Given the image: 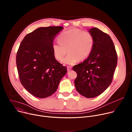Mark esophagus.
I'll return each mask as SVG.
<instances>
[{"instance_id": "obj_1", "label": "esophagus", "mask_w": 132, "mask_h": 132, "mask_svg": "<svg viewBox=\"0 0 132 132\" xmlns=\"http://www.w3.org/2000/svg\"><path fill=\"white\" fill-rule=\"evenodd\" d=\"M71 68H72V67L69 66H67V71H70V70L71 69Z\"/></svg>"}]
</instances>
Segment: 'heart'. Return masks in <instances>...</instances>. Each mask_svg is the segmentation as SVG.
I'll use <instances>...</instances> for the list:
<instances>
[{
	"label": "heart",
	"mask_w": 132,
	"mask_h": 132,
	"mask_svg": "<svg viewBox=\"0 0 132 132\" xmlns=\"http://www.w3.org/2000/svg\"><path fill=\"white\" fill-rule=\"evenodd\" d=\"M59 43L52 45V51L55 59L64 64L72 65L79 60L87 59L90 55L95 43L93 35L89 31L74 28L64 31L57 37Z\"/></svg>",
	"instance_id": "obj_1"
}]
</instances>
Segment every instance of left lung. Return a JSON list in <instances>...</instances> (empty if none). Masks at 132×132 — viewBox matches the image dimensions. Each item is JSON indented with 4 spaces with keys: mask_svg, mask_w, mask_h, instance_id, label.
Instances as JSON below:
<instances>
[{
    "mask_svg": "<svg viewBox=\"0 0 132 132\" xmlns=\"http://www.w3.org/2000/svg\"><path fill=\"white\" fill-rule=\"evenodd\" d=\"M95 43L88 57L74 66L77 73L75 80L77 91L88 98L103 93L111 84L118 62V55L110 36L96 28L89 30Z\"/></svg>",
    "mask_w": 132,
    "mask_h": 132,
    "instance_id": "8db88e82",
    "label": "left lung"
}]
</instances>
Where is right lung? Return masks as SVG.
<instances>
[{"label": "right lung", "instance_id": "right-lung-1", "mask_svg": "<svg viewBox=\"0 0 132 132\" xmlns=\"http://www.w3.org/2000/svg\"><path fill=\"white\" fill-rule=\"evenodd\" d=\"M63 29L60 26L37 29L25 36L18 48L16 64L20 82L36 97L53 95L67 72L52 51L55 36Z\"/></svg>", "mask_w": 132, "mask_h": 132}]
</instances>
